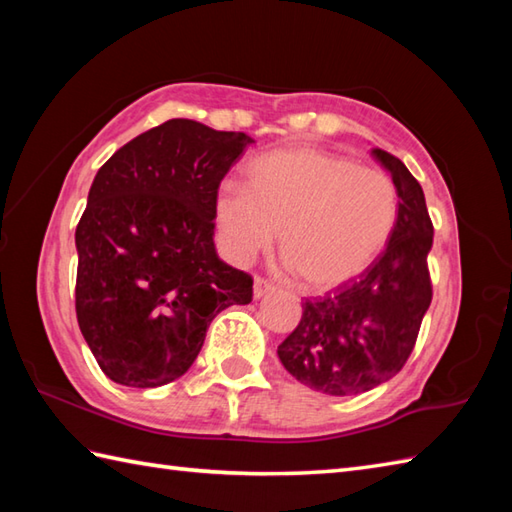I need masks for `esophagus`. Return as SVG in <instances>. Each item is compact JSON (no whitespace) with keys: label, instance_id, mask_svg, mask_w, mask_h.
Wrapping results in <instances>:
<instances>
[{"label":"esophagus","instance_id":"1","mask_svg":"<svg viewBox=\"0 0 512 512\" xmlns=\"http://www.w3.org/2000/svg\"><path fill=\"white\" fill-rule=\"evenodd\" d=\"M273 290H275V286L270 284V281H266V279H262V277H257L255 284H253V297H255V299H262V297L268 295V292H273Z\"/></svg>","mask_w":512,"mask_h":512}]
</instances>
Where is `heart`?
<instances>
[{"label":"heart","instance_id":"heart-1","mask_svg":"<svg viewBox=\"0 0 512 512\" xmlns=\"http://www.w3.org/2000/svg\"><path fill=\"white\" fill-rule=\"evenodd\" d=\"M213 217L235 262L273 244L310 292L350 284L385 253L398 222L387 173L319 147L268 151L244 169V187L224 184Z\"/></svg>","mask_w":512,"mask_h":512}]
</instances>
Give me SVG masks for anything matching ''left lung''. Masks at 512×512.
Instances as JSON below:
<instances>
[{"label": "left lung", "instance_id": "8db88e82", "mask_svg": "<svg viewBox=\"0 0 512 512\" xmlns=\"http://www.w3.org/2000/svg\"><path fill=\"white\" fill-rule=\"evenodd\" d=\"M372 156L396 184V231L361 279L306 299L295 332L277 347L281 365L299 383L328 396H356L394 378L431 303L433 224L422 187L396 156L383 149H372Z\"/></svg>", "mask_w": 512, "mask_h": 512}]
</instances>
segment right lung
<instances>
[{
    "mask_svg": "<svg viewBox=\"0 0 512 512\" xmlns=\"http://www.w3.org/2000/svg\"><path fill=\"white\" fill-rule=\"evenodd\" d=\"M255 140L171 118L96 173L76 226V319L103 374L149 389L180 378L206 328L253 299V279L217 257L213 200Z\"/></svg>",
    "mask_w": 512,
    "mask_h": 512,
    "instance_id": "add662e5",
    "label": "right lung"
}]
</instances>
